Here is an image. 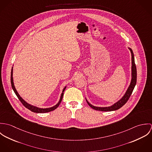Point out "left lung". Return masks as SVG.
Returning <instances> with one entry per match:
<instances>
[{
	"mask_svg": "<svg viewBox=\"0 0 152 152\" xmlns=\"http://www.w3.org/2000/svg\"><path fill=\"white\" fill-rule=\"evenodd\" d=\"M128 48L130 50L132 56V66H131V81H130V85L128 88L125 94L124 95V96L117 102L114 103L112 105L109 107H95L91 104L88 101L87 98H86V101L88 105L95 110H101V111H113L118 110L121 108L122 107H123L128 101L129 98H130V95L134 89V88L136 84V79H137V71H136V67L134 63V54L133 53V51L132 48L130 47H128Z\"/></svg>",
	"mask_w": 152,
	"mask_h": 152,
	"instance_id": "left-lung-1",
	"label": "left lung"
}]
</instances>
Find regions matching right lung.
<instances>
[{
	"label": "right lung",
	"mask_w": 152,
	"mask_h": 152,
	"mask_svg": "<svg viewBox=\"0 0 152 152\" xmlns=\"http://www.w3.org/2000/svg\"><path fill=\"white\" fill-rule=\"evenodd\" d=\"M10 80H11V84H12V89L14 91L15 94L16 95V96H18V98H19V99L20 101V102H22V104L26 108L30 110L33 112H35V113H46V112H51L52 110H55L57 108L60 104L62 99H63V95H64V91H65V88L66 86H65L64 89H63V92L61 94V96H60V100L58 101V102L54 106L52 107H50V108H39L37 107H36V106H34V105H32L28 103H27L26 101H24L22 97L20 96V95L19 94V93L18 92L16 88L15 87V85H14V83H13V67L12 68V71H11V78H10Z\"/></svg>",
	"instance_id": "obj_1"
}]
</instances>
